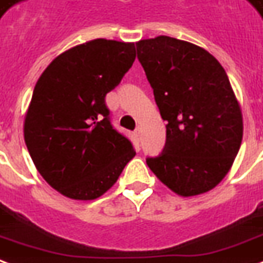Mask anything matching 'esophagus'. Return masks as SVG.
<instances>
[{
  "label": "esophagus",
  "mask_w": 263,
  "mask_h": 263,
  "mask_svg": "<svg viewBox=\"0 0 263 263\" xmlns=\"http://www.w3.org/2000/svg\"><path fill=\"white\" fill-rule=\"evenodd\" d=\"M135 135H137V137H138V139H141V137H142V129H141V128H139V126H138L137 129H135Z\"/></svg>",
  "instance_id": "esophagus-1"
}]
</instances>
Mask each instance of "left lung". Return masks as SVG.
<instances>
[{"instance_id": "obj_1", "label": "left lung", "mask_w": 263, "mask_h": 263, "mask_svg": "<svg viewBox=\"0 0 263 263\" xmlns=\"http://www.w3.org/2000/svg\"><path fill=\"white\" fill-rule=\"evenodd\" d=\"M137 51L167 121L164 149L147 166L181 196L211 191L242 141V114L224 68L205 48L168 36L141 40Z\"/></svg>"}]
</instances>
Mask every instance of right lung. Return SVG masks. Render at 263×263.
Returning <instances> with one entry per match:
<instances>
[{
  "label": "right lung",
  "instance_id": "right-lung-1",
  "mask_svg": "<svg viewBox=\"0 0 263 263\" xmlns=\"http://www.w3.org/2000/svg\"><path fill=\"white\" fill-rule=\"evenodd\" d=\"M134 61V43L96 39L60 54L39 78L25 143L43 178L64 196H102L135 156L129 139L112 128L104 100Z\"/></svg>",
  "mask_w": 263,
  "mask_h": 263
}]
</instances>
